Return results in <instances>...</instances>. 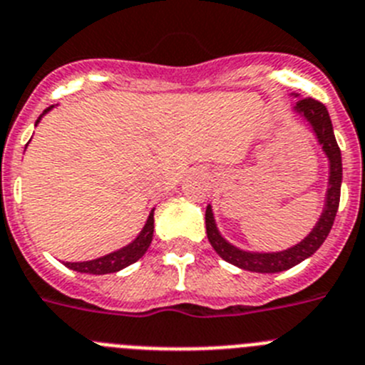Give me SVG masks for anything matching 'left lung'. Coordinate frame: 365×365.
I'll use <instances>...</instances> for the list:
<instances>
[{
    "label": "left lung",
    "mask_w": 365,
    "mask_h": 365,
    "mask_svg": "<svg viewBox=\"0 0 365 365\" xmlns=\"http://www.w3.org/2000/svg\"><path fill=\"white\" fill-rule=\"evenodd\" d=\"M297 98V105L293 107L294 116L302 118L309 129L313 130L317 143L322 147V153L326 154L327 165H329V178H327V190L324 207L318 216V222L314 223L309 235L300 240L298 244L291 245L282 251H247V249L236 247L229 240L223 238L216 225L215 212L212 205L209 203L205 211V227L207 238L211 242L212 249L222 256L223 260L229 264L236 265L240 269L251 272H282L287 269L294 267L300 262L307 260L309 256L320 249L324 240L329 235L333 227L334 216L338 211V203H340V187H342V154L338 149L336 138L333 133V123H331L329 113H327L326 105L313 98H302L300 94H291Z\"/></svg>",
    "instance_id": "1"
}]
</instances>
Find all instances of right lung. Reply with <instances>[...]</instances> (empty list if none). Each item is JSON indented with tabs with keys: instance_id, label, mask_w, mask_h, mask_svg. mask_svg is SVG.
<instances>
[{
	"instance_id": "right-lung-1",
	"label": "right lung",
	"mask_w": 365,
	"mask_h": 365,
	"mask_svg": "<svg viewBox=\"0 0 365 365\" xmlns=\"http://www.w3.org/2000/svg\"><path fill=\"white\" fill-rule=\"evenodd\" d=\"M54 109V105H51L48 109L43 110V114H39V118L36 120V125H38L41 118L45 114H48ZM153 232H154V209L149 212V218H147L145 225L142 227V231L138 232L136 238L133 242H129L123 247L116 249V251L109 252V255H103L100 258H94V260L87 262H65L68 269L78 272H87V274H109V272H118L121 269L129 267L130 264L138 262L149 249L150 242H153Z\"/></svg>"
}]
</instances>
